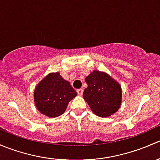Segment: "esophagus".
Wrapping results in <instances>:
<instances>
[{"label": "esophagus", "instance_id": "obj_1", "mask_svg": "<svg viewBox=\"0 0 160 160\" xmlns=\"http://www.w3.org/2000/svg\"><path fill=\"white\" fill-rule=\"evenodd\" d=\"M77 93H78V95H80V96H81V95L83 94V90L82 89L77 90Z\"/></svg>", "mask_w": 160, "mask_h": 160}]
</instances>
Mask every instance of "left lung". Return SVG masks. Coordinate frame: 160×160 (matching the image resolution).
<instances>
[{
  "mask_svg": "<svg viewBox=\"0 0 160 160\" xmlns=\"http://www.w3.org/2000/svg\"><path fill=\"white\" fill-rule=\"evenodd\" d=\"M85 81L88 88L83 97L96 115L105 118L118 111L122 103V89L117 82L105 72L97 70Z\"/></svg>",
  "mask_w": 160,
  "mask_h": 160,
  "instance_id": "8db88e82",
  "label": "left lung"
}]
</instances>
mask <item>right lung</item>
<instances>
[{"label": "right lung", "mask_w": 160, "mask_h": 160, "mask_svg": "<svg viewBox=\"0 0 160 160\" xmlns=\"http://www.w3.org/2000/svg\"><path fill=\"white\" fill-rule=\"evenodd\" d=\"M77 95L76 90L59 72L50 73L38 84L34 99L38 110L50 118L65 112L71 100Z\"/></svg>", "instance_id": "1"}]
</instances>
